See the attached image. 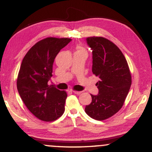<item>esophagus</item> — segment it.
Returning <instances> with one entry per match:
<instances>
[{
  "label": "esophagus",
  "instance_id": "34e87169",
  "mask_svg": "<svg viewBox=\"0 0 152 152\" xmlns=\"http://www.w3.org/2000/svg\"><path fill=\"white\" fill-rule=\"evenodd\" d=\"M73 93H74L75 94H81L82 93V91H73Z\"/></svg>",
  "mask_w": 152,
  "mask_h": 152
}]
</instances>
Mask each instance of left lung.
Instances as JSON below:
<instances>
[{"label":"left lung","instance_id":"left-lung-1","mask_svg":"<svg viewBox=\"0 0 152 152\" xmlns=\"http://www.w3.org/2000/svg\"><path fill=\"white\" fill-rule=\"evenodd\" d=\"M92 50V72L100 80L96 83L98 95H92V102L85 111L99 121L111 117L121 109L132 85L128 64L121 50L103 37L86 38Z\"/></svg>","mask_w":152,"mask_h":152}]
</instances>
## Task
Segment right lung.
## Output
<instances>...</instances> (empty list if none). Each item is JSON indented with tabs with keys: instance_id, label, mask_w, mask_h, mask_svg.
I'll list each match as a JSON object with an SVG mask.
<instances>
[{
	"instance_id": "add662e5",
	"label": "right lung",
	"mask_w": 152,
	"mask_h": 152,
	"mask_svg": "<svg viewBox=\"0 0 152 152\" xmlns=\"http://www.w3.org/2000/svg\"><path fill=\"white\" fill-rule=\"evenodd\" d=\"M71 41L68 38H44L31 47L22 61L17 78L19 95L28 109L42 121H55L65 111L67 94L48 82L54 59Z\"/></svg>"
}]
</instances>
